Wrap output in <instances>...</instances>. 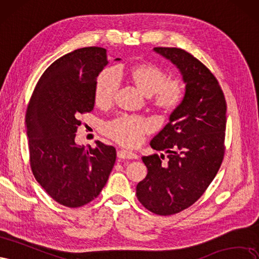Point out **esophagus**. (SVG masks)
I'll return each instance as SVG.
<instances>
[{
    "label": "esophagus",
    "mask_w": 259,
    "mask_h": 259,
    "mask_svg": "<svg viewBox=\"0 0 259 259\" xmlns=\"http://www.w3.org/2000/svg\"><path fill=\"white\" fill-rule=\"evenodd\" d=\"M117 157L120 158V159H137L138 156L132 153L130 151H124V149H121V151L117 152Z\"/></svg>",
    "instance_id": "obj_1"
}]
</instances>
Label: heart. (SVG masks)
I'll use <instances>...</instances> for the list:
<instances>
[{"label":"heart","instance_id":"b5f03b06","mask_svg":"<svg viewBox=\"0 0 259 259\" xmlns=\"http://www.w3.org/2000/svg\"><path fill=\"white\" fill-rule=\"evenodd\" d=\"M127 77L141 93L148 97L151 104L159 112L170 115L182 105L185 88L179 79L168 78L166 73L149 62L131 65L126 71ZM119 89V78L114 69H105L96 80L94 99L99 107H108ZM151 120L140 116H121L104 127L105 135L123 146H137L146 133L153 131Z\"/></svg>","mask_w":259,"mask_h":259}]
</instances>
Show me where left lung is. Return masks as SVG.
<instances>
[{
  "instance_id": "8db88e82",
  "label": "left lung",
  "mask_w": 259,
  "mask_h": 259,
  "mask_svg": "<svg viewBox=\"0 0 259 259\" xmlns=\"http://www.w3.org/2000/svg\"><path fill=\"white\" fill-rule=\"evenodd\" d=\"M171 60L186 82L184 101L170 122L152 140L164 156H144L146 178L137 185L142 205L157 215H173L193 205L218 174L225 155L227 104L218 79L190 53L177 47H155Z\"/></svg>"
}]
</instances>
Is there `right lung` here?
Here are the masks:
<instances>
[{
  "label": "right lung",
  "instance_id": "add662e5",
  "mask_svg": "<svg viewBox=\"0 0 259 259\" xmlns=\"http://www.w3.org/2000/svg\"><path fill=\"white\" fill-rule=\"evenodd\" d=\"M107 63L102 47L62 56L41 74L28 104L31 170L46 193L64 206L79 207L96 199L116 160L114 146L100 141L96 147L75 144L78 118L94 110L96 80Z\"/></svg>",
  "mask_w": 259,
  "mask_h": 259
}]
</instances>
